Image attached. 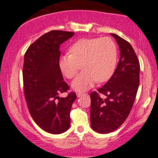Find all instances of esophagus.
I'll return each instance as SVG.
<instances>
[{
  "label": "esophagus",
  "mask_w": 158,
  "mask_h": 158,
  "mask_svg": "<svg viewBox=\"0 0 158 158\" xmlns=\"http://www.w3.org/2000/svg\"><path fill=\"white\" fill-rule=\"evenodd\" d=\"M83 94H84V93H83V92H77V97H79L82 96Z\"/></svg>",
  "instance_id": "34e87169"
}]
</instances>
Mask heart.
<instances>
[{"label": "heart", "mask_w": 158, "mask_h": 158, "mask_svg": "<svg viewBox=\"0 0 158 158\" xmlns=\"http://www.w3.org/2000/svg\"><path fill=\"white\" fill-rule=\"evenodd\" d=\"M69 50L70 54L59 58L58 67L67 78L72 79L82 64L84 70L72 83L75 90H87L97 81L104 82L114 74L118 52L116 43L111 38L81 39L72 44Z\"/></svg>", "instance_id": "b5f03b06"}]
</instances>
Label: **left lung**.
<instances>
[{
	"label": "left lung",
	"mask_w": 158,
	"mask_h": 158,
	"mask_svg": "<svg viewBox=\"0 0 158 158\" xmlns=\"http://www.w3.org/2000/svg\"><path fill=\"white\" fill-rule=\"evenodd\" d=\"M110 35L119 46V61L108 82L90 94L91 125L100 133H111L124 123L133 108L139 85L140 64L133 47L118 35ZM100 94L106 98H101Z\"/></svg>",
	"instance_id": "8db88e82"
}]
</instances>
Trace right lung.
I'll return each mask as SVG.
<instances>
[{
	"label": "right lung",
	"instance_id": "add662e5",
	"mask_svg": "<svg viewBox=\"0 0 158 158\" xmlns=\"http://www.w3.org/2000/svg\"><path fill=\"white\" fill-rule=\"evenodd\" d=\"M74 34L50 31L31 44L24 56L23 77L27 106L37 125L52 134L69 129L70 110L77 97L75 92L58 97L69 90L58 67L59 48Z\"/></svg>",
	"mask_w": 158,
	"mask_h": 158
}]
</instances>
